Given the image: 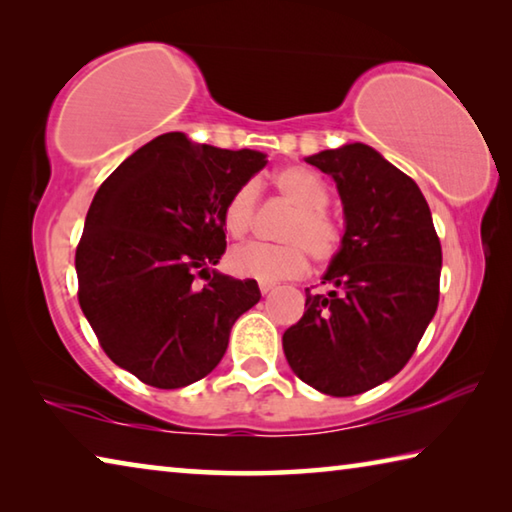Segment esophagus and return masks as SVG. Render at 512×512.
<instances>
[{
    "mask_svg": "<svg viewBox=\"0 0 512 512\" xmlns=\"http://www.w3.org/2000/svg\"><path fill=\"white\" fill-rule=\"evenodd\" d=\"M273 289H275V282H259V291H262L264 296L266 293H271Z\"/></svg>",
    "mask_w": 512,
    "mask_h": 512,
    "instance_id": "esophagus-1",
    "label": "esophagus"
}]
</instances>
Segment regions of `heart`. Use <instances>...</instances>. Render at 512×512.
Masks as SVG:
<instances>
[{"instance_id":"b5f03b06","label":"heart","mask_w":512,"mask_h":512,"mask_svg":"<svg viewBox=\"0 0 512 512\" xmlns=\"http://www.w3.org/2000/svg\"><path fill=\"white\" fill-rule=\"evenodd\" d=\"M271 183L284 201L296 207L280 230L284 244L253 241L239 246L228 255L230 271L259 282H280L305 273L309 253L318 264L332 262L343 246V230L327 212L325 180L305 167H284L273 173ZM257 196V185L244 183L223 203L221 225L228 237L244 239L253 230Z\"/></svg>"}]
</instances>
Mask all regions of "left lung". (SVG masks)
Wrapping results in <instances>:
<instances>
[{"label":"left lung","mask_w":512,"mask_h":512,"mask_svg":"<svg viewBox=\"0 0 512 512\" xmlns=\"http://www.w3.org/2000/svg\"><path fill=\"white\" fill-rule=\"evenodd\" d=\"M339 187L345 235L305 314L282 336L291 370L334 397L366 393L400 372L440 298L443 248L420 187L366 144L320 151Z\"/></svg>","instance_id":"1"}]
</instances>
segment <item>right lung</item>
Returning a JSON list of instances; mask_svg holds the SVG:
<instances>
[{
  "label": "right lung",
  "mask_w": 512,
  "mask_h": 512,
  "mask_svg": "<svg viewBox=\"0 0 512 512\" xmlns=\"http://www.w3.org/2000/svg\"><path fill=\"white\" fill-rule=\"evenodd\" d=\"M264 164L259 151L167 133L94 196L76 246L79 305L103 352L144 384L183 388L210 375L235 320L262 298L255 280L209 268L225 253L223 203Z\"/></svg>",
  "instance_id": "1"
}]
</instances>
